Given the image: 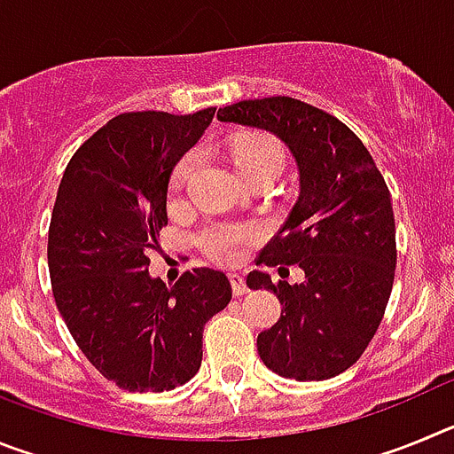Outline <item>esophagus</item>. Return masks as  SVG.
Listing matches in <instances>:
<instances>
[{"instance_id": "esophagus-1", "label": "esophagus", "mask_w": 454, "mask_h": 454, "mask_svg": "<svg viewBox=\"0 0 454 454\" xmlns=\"http://www.w3.org/2000/svg\"><path fill=\"white\" fill-rule=\"evenodd\" d=\"M230 282H231V291H234V295H246L247 284H246V279H243V275H236V272H231Z\"/></svg>"}]
</instances>
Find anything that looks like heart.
I'll return each mask as SVG.
<instances>
[{"mask_svg": "<svg viewBox=\"0 0 454 454\" xmlns=\"http://www.w3.org/2000/svg\"><path fill=\"white\" fill-rule=\"evenodd\" d=\"M231 156L240 177H272L275 179L284 168V147L282 143L270 134H243L231 143ZM202 161V152L191 150L175 163L170 172V195L177 198L179 192L188 186L195 170ZM262 239V227L254 223H208L198 234V246L202 247L208 259L223 266H234L246 256L247 247L254 246Z\"/></svg>", "mask_w": 454, "mask_h": 454, "instance_id": "b5f03b06", "label": "heart"}]
</instances>
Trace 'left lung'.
<instances>
[{
  "instance_id": "left-lung-1",
  "label": "left lung",
  "mask_w": 454,
  "mask_h": 454,
  "mask_svg": "<svg viewBox=\"0 0 454 454\" xmlns=\"http://www.w3.org/2000/svg\"><path fill=\"white\" fill-rule=\"evenodd\" d=\"M218 120L272 131L295 156L300 198L256 266L298 263L304 282L247 275V286L270 288L282 302L256 348L277 375L330 380L364 355L391 298L398 250L387 182L348 124L300 99H243Z\"/></svg>"
}]
</instances>
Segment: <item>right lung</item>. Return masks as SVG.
<instances>
[{
    "mask_svg": "<svg viewBox=\"0 0 454 454\" xmlns=\"http://www.w3.org/2000/svg\"><path fill=\"white\" fill-rule=\"evenodd\" d=\"M214 114L118 115L74 152L59 184L47 239L56 307L88 362L127 391L186 384L202 364L204 325L231 300L220 270L192 268L175 286L147 272L172 168Z\"/></svg>",
    "mask_w": 454,
    "mask_h": 454,
    "instance_id": "right-lung-1",
    "label": "right lung"
}]
</instances>
